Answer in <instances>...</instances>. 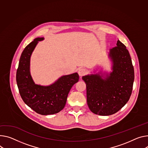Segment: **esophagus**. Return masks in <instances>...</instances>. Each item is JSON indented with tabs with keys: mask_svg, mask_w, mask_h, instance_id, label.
<instances>
[{
	"mask_svg": "<svg viewBox=\"0 0 148 148\" xmlns=\"http://www.w3.org/2000/svg\"><path fill=\"white\" fill-rule=\"evenodd\" d=\"M78 73L79 74V76H83L84 75L86 74L87 73V70L85 69H79L78 70Z\"/></svg>",
	"mask_w": 148,
	"mask_h": 148,
	"instance_id": "esophagus-1",
	"label": "esophagus"
}]
</instances>
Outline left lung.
<instances>
[{"instance_id": "1", "label": "left lung", "mask_w": 148, "mask_h": 148, "mask_svg": "<svg viewBox=\"0 0 148 148\" xmlns=\"http://www.w3.org/2000/svg\"><path fill=\"white\" fill-rule=\"evenodd\" d=\"M110 49L113 72L105 79L99 74L82 77L87 87V102L95 114L109 116L116 113L126 104L133 89L135 74L132 60L126 46L118 40Z\"/></svg>"}]
</instances>
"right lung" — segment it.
Segmentation results:
<instances>
[{
	"mask_svg": "<svg viewBox=\"0 0 148 148\" xmlns=\"http://www.w3.org/2000/svg\"><path fill=\"white\" fill-rule=\"evenodd\" d=\"M44 38H36L23 51L16 71V82L20 95L30 108L42 115L53 114L64 109L67 96L73 86L79 79L75 73L64 75L49 86L35 84L30 74V57L38 41Z\"/></svg>",
	"mask_w": 148,
	"mask_h": 148,
	"instance_id": "obj_1",
	"label": "right lung"
}]
</instances>
